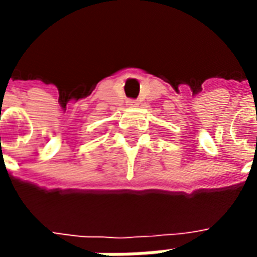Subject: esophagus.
<instances>
[{
    "instance_id": "34e87169",
    "label": "esophagus",
    "mask_w": 257,
    "mask_h": 257,
    "mask_svg": "<svg viewBox=\"0 0 257 257\" xmlns=\"http://www.w3.org/2000/svg\"><path fill=\"white\" fill-rule=\"evenodd\" d=\"M139 104V101L138 100H128V106L129 107H136Z\"/></svg>"
}]
</instances>
